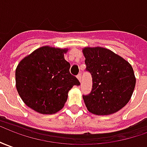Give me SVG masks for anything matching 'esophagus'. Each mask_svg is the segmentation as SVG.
Listing matches in <instances>:
<instances>
[{
	"label": "esophagus",
	"mask_w": 147,
	"mask_h": 147,
	"mask_svg": "<svg viewBox=\"0 0 147 147\" xmlns=\"http://www.w3.org/2000/svg\"><path fill=\"white\" fill-rule=\"evenodd\" d=\"M77 78H78V79L79 80V82H81V80H82V74H79L77 76Z\"/></svg>",
	"instance_id": "34e87169"
}]
</instances>
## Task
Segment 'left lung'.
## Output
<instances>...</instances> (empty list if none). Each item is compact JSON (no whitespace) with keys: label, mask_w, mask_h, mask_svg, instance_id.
I'll return each mask as SVG.
<instances>
[{"label":"left lung","mask_w":147,"mask_h":147,"mask_svg":"<svg viewBox=\"0 0 147 147\" xmlns=\"http://www.w3.org/2000/svg\"><path fill=\"white\" fill-rule=\"evenodd\" d=\"M82 52L93 82L90 94L83 95L87 110L97 115L118 112L129 102L135 87L131 65L102 47H86Z\"/></svg>","instance_id":"obj_1"}]
</instances>
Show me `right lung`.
<instances>
[{
	"label": "right lung",
	"instance_id": "add662e5",
	"mask_svg": "<svg viewBox=\"0 0 147 147\" xmlns=\"http://www.w3.org/2000/svg\"><path fill=\"white\" fill-rule=\"evenodd\" d=\"M66 49L42 46L25 57L16 69V87L22 101L42 114L61 110L74 86H79L65 60Z\"/></svg>",
	"mask_w": 147,
	"mask_h": 147
}]
</instances>
